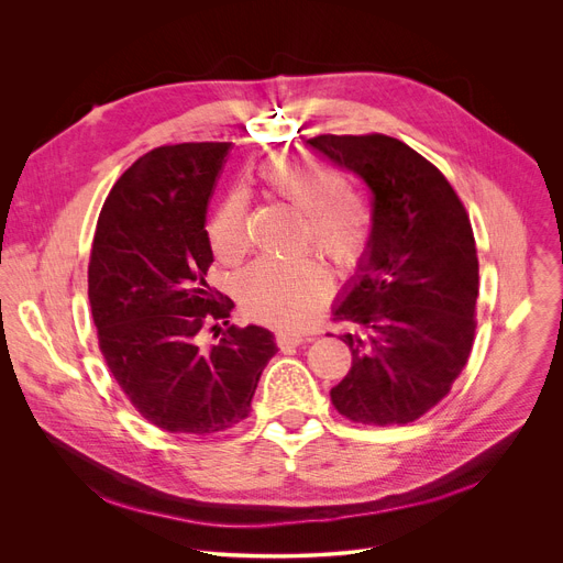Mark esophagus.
Masks as SVG:
<instances>
[{"instance_id":"obj_1","label":"esophagus","mask_w":563,"mask_h":563,"mask_svg":"<svg viewBox=\"0 0 563 563\" xmlns=\"http://www.w3.org/2000/svg\"><path fill=\"white\" fill-rule=\"evenodd\" d=\"M300 343H305L302 334H296V332H289V330L276 332V345L280 350H291V347H298Z\"/></svg>"}]
</instances>
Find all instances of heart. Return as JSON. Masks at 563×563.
<instances>
[{
	"label": "heart",
	"instance_id": "heart-1",
	"mask_svg": "<svg viewBox=\"0 0 563 563\" xmlns=\"http://www.w3.org/2000/svg\"><path fill=\"white\" fill-rule=\"evenodd\" d=\"M269 191L307 218V240L339 269L356 272L372 247V213L347 178L298 151H276L256 167ZM207 235L220 263H238L252 247L247 196L233 191L213 211ZM332 291L330 269L316 258H263L238 278L245 309L276 328H302Z\"/></svg>",
	"mask_w": 563,
	"mask_h": 563
}]
</instances>
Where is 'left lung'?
Returning <instances> with one entry per match:
<instances>
[{"instance_id":"8db88e82","label":"left lung","mask_w":563,"mask_h":563,"mask_svg":"<svg viewBox=\"0 0 563 563\" xmlns=\"http://www.w3.org/2000/svg\"><path fill=\"white\" fill-rule=\"evenodd\" d=\"M372 196V247L334 320L352 367L334 408L363 426H406L443 400L474 343L478 258L467 211L448 178L383 133L307 140Z\"/></svg>"}]
</instances>
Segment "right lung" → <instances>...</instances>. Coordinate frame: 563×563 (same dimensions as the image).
Wrapping results in <instances>:
<instances>
[{"label": "right lung", "instance_id": "obj_1", "mask_svg": "<svg viewBox=\"0 0 563 563\" xmlns=\"http://www.w3.org/2000/svg\"><path fill=\"white\" fill-rule=\"evenodd\" d=\"M229 148L183 142L144 153L113 185L93 238L89 300L100 352L131 406L174 434H213L247 419L278 352L258 325H231L205 345L233 307L207 283L205 229Z\"/></svg>", "mask_w": 563, "mask_h": 563}]
</instances>
